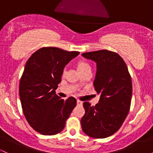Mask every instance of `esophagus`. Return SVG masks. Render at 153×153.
I'll use <instances>...</instances> for the list:
<instances>
[{
	"mask_svg": "<svg viewBox=\"0 0 153 153\" xmlns=\"http://www.w3.org/2000/svg\"><path fill=\"white\" fill-rule=\"evenodd\" d=\"M77 104H78V106H80V105L82 104V101H79V100H77Z\"/></svg>",
	"mask_w": 153,
	"mask_h": 153,
	"instance_id": "34e87169",
	"label": "esophagus"
}]
</instances>
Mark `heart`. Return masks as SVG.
Here are the masks:
<instances>
[{
    "instance_id": "obj_1",
    "label": "heart",
    "mask_w": 153,
    "mask_h": 153,
    "mask_svg": "<svg viewBox=\"0 0 153 153\" xmlns=\"http://www.w3.org/2000/svg\"><path fill=\"white\" fill-rule=\"evenodd\" d=\"M76 67H77V69H78V72L80 73V74L82 73H84V72H85V71H91V67H90V65H89L88 63L87 62H85V61L82 60V59L78 60V62H76ZM65 73V71H63L62 74L64 75Z\"/></svg>"
}]
</instances>
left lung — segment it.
<instances>
[{"mask_svg": "<svg viewBox=\"0 0 153 153\" xmlns=\"http://www.w3.org/2000/svg\"><path fill=\"white\" fill-rule=\"evenodd\" d=\"M82 55L96 62L94 86L100 94L96 106L83 103L82 129L93 138L108 137L119 130L129 113L132 94L130 74L124 59L114 52L102 50Z\"/></svg>", "mask_w": 153, "mask_h": 153, "instance_id": "obj_1", "label": "left lung"}]
</instances>
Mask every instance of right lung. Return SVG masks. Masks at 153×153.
<instances>
[{
  "instance_id": "right-lung-1",
  "label": "right lung",
  "mask_w": 153,
  "mask_h": 153,
  "mask_svg": "<svg viewBox=\"0 0 153 153\" xmlns=\"http://www.w3.org/2000/svg\"><path fill=\"white\" fill-rule=\"evenodd\" d=\"M77 51L42 47L26 63L19 83V96L29 125L43 135H54L64 129L76 106V99L64 100L55 94L65 66L78 55Z\"/></svg>"
}]
</instances>
